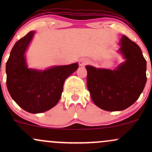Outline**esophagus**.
Masks as SVG:
<instances>
[{
    "label": "esophagus",
    "mask_w": 152,
    "mask_h": 152,
    "mask_svg": "<svg viewBox=\"0 0 152 152\" xmlns=\"http://www.w3.org/2000/svg\"><path fill=\"white\" fill-rule=\"evenodd\" d=\"M89 62H90L89 60H88V58H82L80 59V61H79V65L81 66H83L86 65V64H88Z\"/></svg>",
    "instance_id": "esophagus-1"
}]
</instances>
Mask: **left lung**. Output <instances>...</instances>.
Returning <instances> with one entry per match:
<instances>
[{
	"instance_id": "8db88e82",
	"label": "left lung",
	"mask_w": 152,
	"mask_h": 152,
	"mask_svg": "<svg viewBox=\"0 0 152 152\" xmlns=\"http://www.w3.org/2000/svg\"><path fill=\"white\" fill-rule=\"evenodd\" d=\"M119 51L126 61L116 70L86 66L87 88L97 106L109 111L132 106L142 93L146 82V61L139 47L127 36L121 39Z\"/></svg>"
}]
</instances>
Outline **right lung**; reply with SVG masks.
<instances>
[{"mask_svg": "<svg viewBox=\"0 0 152 152\" xmlns=\"http://www.w3.org/2000/svg\"><path fill=\"white\" fill-rule=\"evenodd\" d=\"M34 35L30 31L15 43L6 62V85L10 96L23 109L32 114L48 111L61 96L65 80L77 70V63L52 67L45 71L29 69L26 48Z\"/></svg>", "mask_w": 152, "mask_h": 152, "instance_id": "obj_1", "label": "right lung"}]
</instances>
